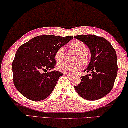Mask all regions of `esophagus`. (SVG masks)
Here are the masks:
<instances>
[{"mask_svg":"<svg viewBox=\"0 0 128 128\" xmlns=\"http://www.w3.org/2000/svg\"><path fill=\"white\" fill-rule=\"evenodd\" d=\"M64 74L65 75V76H69V77H71L72 76V74H68V73H64Z\"/></svg>","mask_w":128,"mask_h":128,"instance_id":"esophagus-1","label":"esophagus"}]
</instances>
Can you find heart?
<instances>
[{
  "instance_id": "b5f03b06",
  "label": "heart",
  "mask_w": 128,
  "mask_h": 128,
  "mask_svg": "<svg viewBox=\"0 0 128 128\" xmlns=\"http://www.w3.org/2000/svg\"><path fill=\"white\" fill-rule=\"evenodd\" d=\"M69 48L78 54L76 60L80 61L83 64H86L89 62V56L88 55V48L83 42L75 40L70 44ZM65 58V50L64 47H60L58 49L55 54V59L57 62H62ZM81 63L78 62L74 64L68 62H64L57 66L59 71L64 73L72 74L77 72L82 69Z\"/></svg>"
}]
</instances>
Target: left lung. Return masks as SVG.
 Instances as JSON below:
<instances>
[{
  "label": "left lung",
  "instance_id": "obj_1",
  "mask_svg": "<svg viewBox=\"0 0 128 128\" xmlns=\"http://www.w3.org/2000/svg\"><path fill=\"white\" fill-rule=\"evenodd\" d=\"M83 42L91 52V61L85 76H81L79 84L74 86L78 95L89 101L104 97L112 89L118 73L116 53L109 41L94 35L74 36Z\"/></svg>",
  "mask_w": 128,
  "mask_h": 128
}]
</instances>
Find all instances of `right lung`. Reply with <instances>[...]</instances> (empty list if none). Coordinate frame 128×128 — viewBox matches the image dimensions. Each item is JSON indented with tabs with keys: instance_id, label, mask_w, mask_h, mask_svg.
I'll list each match as a JSON object with an SVG mask.
<instances>
[{
	"instance_id": "add662e5",
	"label": "right lung",
	"mask_w": 128,
	"mask_h": 128,
	"mask_svg": "<svg viewBox=\"0 0 128 128\" xmlns=\"http://www.w3.org/2000/svg\"><path fill=\"white\" fill-rule=\"evenodd\" d=\"M73 38V36H40L18 49L12 64L13 83L22 96L34 101L49 97L63 73L56 70L47 71L55 68V54L58 49Z\"/></svg>"
}]
</instances>
